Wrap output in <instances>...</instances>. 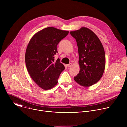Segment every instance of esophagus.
<instances>
[{
    "mask_svg": "<svg viewBox=\"0 0 127 127\" xmlns=\"http://www.w3.org/2000/svg\"><path fill=\"white\" fill-rule=\"evenodd\" d=\"M72 63H69V64L67 65V67H71L72 66Z\"/></svg>",
    "mask_w": 127,
    "mask_h": 127,
    "instance_id": "34e87169",
    "label": "esophagus"
}]
</instances>
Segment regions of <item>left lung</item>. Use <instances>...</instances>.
<instances>
[{"mask_svg": "<svg viewBox=\"0 0 127 127\" xmlns=\"http://www.w3.org/2000/svg\"><path fill=\"white\" fill-rule=\"evenodd\" d=\"M70 33L77 42L79 58L80 71L74 80L81 86H90L100 80L104 72V48L97 36L87 28Z\"/></svg>", "mask_w": 127, "mask_h": 127, "instance_id": "left-lung-1", "label": "left lung"}]
</instances>
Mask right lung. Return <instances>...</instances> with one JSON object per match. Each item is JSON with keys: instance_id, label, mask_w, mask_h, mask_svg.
<instances>
[{"instance_id": "obj_1", "label": "right lung", "mask_w": 127, "mask_h": 127, "mask_svg": "<svg viewBox=\"0 0 127 127\" xmlns=\"http://www.w3.org/2000/svg\"><path fill=\"white\" fill-rule=\"evenodd\" d=\"M68 33L48 27L34 34L29 43L25 55L27 68L32 80L43 89L55 86L65 69L59 58L54 60V55L58 53L57 45Z\"/></svg>"}]
</instances>
